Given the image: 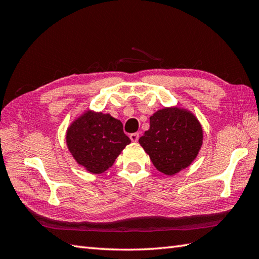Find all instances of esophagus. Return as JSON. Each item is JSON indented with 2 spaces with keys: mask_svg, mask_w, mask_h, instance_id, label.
Masks as SVG:
<instances>
[{
  "mask_svg": "<svg viewBox=\"0 0 259 259\" xmlns=\"http://www.w3.org/2000/svg\"><path fill=\"white\" fill-rule=\"evenodd\" d=\"M130 139L133 142H137L139 140V134L138 133H135V134H131L130 135Z\"/></svg>",
  "mask_w": 259,
  "mask_h": 259,
  "instance_id": "esophagus-1",
  "label": "esophagus"
}]
</instances>
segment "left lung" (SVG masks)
Here are the masks:
<instances>
[{
	"label": "left lung",
	"instance_id": "left-lung-1",
	"mask_svg": "<svg viewBox=\"0 0 259 259\" xmlns=\"http://www.w3.org/2000/svg\"><path fill=\"white\" fill-rule=\"evenodd\" d=\"M202 126L194 113L179 107L158 110L139 144L159 171L172 176L190 166L202 145Z\"/></svg>",
	"mask_w": 259,
	"mask_h": 259
}]
</instances>
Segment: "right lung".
Segmentation results:
<instances>
[{
    "mask_svg": "<svg viewBox=\"0 0 259 259\" xmlns=\"http://www.w3.org/2000/svg\"><path fill=\"white\" fill-rule=\"evenodd\" d=\"M67 146L74 160L91 174H102L131 140L120 120L109 113L88 110L67 130Z\"/></svg>",
    "mask_w": 259,
    "mask_h": 259,
    "instance_id": "obj_1",
    "label": "right lung"
}]
</instances>
